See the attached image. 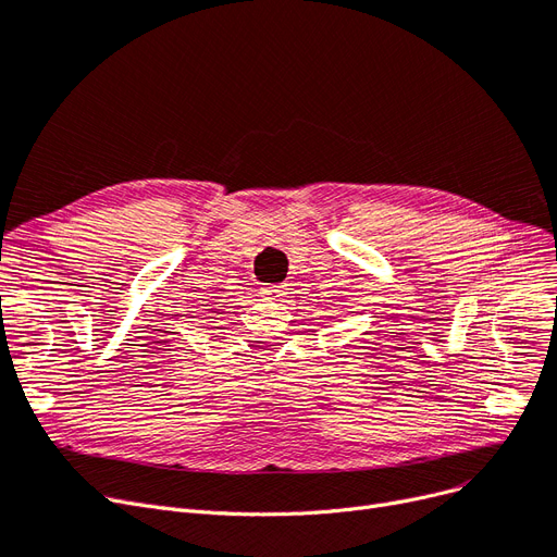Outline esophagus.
<instances>
[{"label": "esophagus", "instance_id": "1", "mask_svg": "<svg viewBox=\"0 0 557 557\" xmlns=\"http://www.w3.org/2000/svg\"><path fill=\"white\" fill-rule=\"evenodd\" d=\"M284 294H286V289L282 284H268L261 289V296L268 300H280V298H284Z\"/></svg>", "mask_w": 557, "mask_h": 557}]
</instances>
